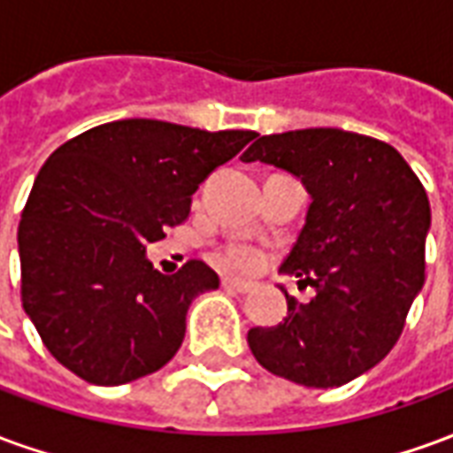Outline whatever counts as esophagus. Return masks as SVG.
<instances>
[{
	"instance_id": "34e87169",
	"label": "esophagus",
	"mask_w": 453,
	"mask_h": 453,
	"mask_svg": "<svg viewBox=\"0 0 453 453\" xmlns=\"http://www.w3.org/2000/svg\"><path fill=\"white\" fill-rule=\"evenodd\" d=\"M220 284H223V288H230V291H237V294H250L255 288L252 281H242V279H233V276H226Z\"/></svg>"
}]
</instances>
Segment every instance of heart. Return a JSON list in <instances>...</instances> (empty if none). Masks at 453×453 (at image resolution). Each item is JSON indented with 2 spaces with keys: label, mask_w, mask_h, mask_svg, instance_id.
Returning <instances> with one entry per match:
<instances>
[{
  "label": "heart",
  "mask_w": 453,
  "mask_h": 453,
  "mask_svg": "<svg viewBox=\"0 0 453 453\" xmlns=\"http://www.w3.org/2000/svg\"><path fill=\"white\" fill-rule=\"evenodd\" d=\"M220 262L227 269H235V272H255L257 266L262 265V252L257 247L245 245V242H233L223 250Z\"/></svg>",
  "instance_id": "1"
}]
</instances>
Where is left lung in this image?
Masks as SVG:
<instances>
[{"label":"left lung","mask_w":453,"mask_h":453,"mask_svg":"<svg viewBox=\"0 0 453 453\" xmlns=\"http://www.w3.org/2000/svg\"><path fill=\"white\" fill-rule=\"evenodd\" d=\"M242 162L301 179L305 226L281 274L311 286V303L286 294L288 315L252 327L247 344L274 376L305 388H337L373 369L398 342L425 284L429 201L395 148L342 128L262 135Z\"/></svg>","instance_id":"left-lung-1"}]
</instances>
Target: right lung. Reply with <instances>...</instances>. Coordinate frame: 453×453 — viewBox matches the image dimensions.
I'll use <instances>...</instances> for the list:
<instances>
[{"label": "right lung", "instance_id": "1", "mask_svg": "<svg viewBox=\"0 0 453 453\" xmlns=\"http://www.w3.org/2000/svg\"><path fill=\"white\" fill-rule=\"evenodd\" d=\"M255 135L126 119L45 159L19 223L21 301L65 369L120 386L177 354L188 305L220 281L196 259L159 274L145 247L188 216L198 184Z\"/></svg>", "mask_w": 453, "mask_h": 453}]
</instances>
